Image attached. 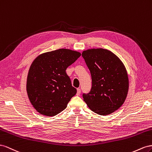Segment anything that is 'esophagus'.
I'll list each match as a JSON object with an SVG mask.
<instances>
[{
	"instance_id": "esophagus-1",
	"label": "esophagus",
	"mask_w": 152,
	"mask_h": 152,
	"mask_svg": "<svg viewBox=\"0 0 152 152\" xmlns=\"http://www.w3.org/2000/svg\"><path fill=\"white\" fill-rule=\"evenodd\" d=\"M81 94V90L80 88L77 89V95H80V94Z\"/></svg>"
}]
</instances>
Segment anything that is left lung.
<instances>
[{
	"label": "left lung",
	"instance_id": "left-lung-1",
	"mask_svg": "<svg viewBox=\"0 0 152 152\" xmlns=\"http://www.w3.org/2000/svg\"><path fill=\"white\" fill-rule=\"evenodd\" d=\"M92 76V88L83 94L90 109L100 115H107L122 106L127 97L129 77L124 64L113 52L102 48L83 51Z\"/></svg>",
	"mask_w": 152,
	"mask_h": 152
}]
</instances>
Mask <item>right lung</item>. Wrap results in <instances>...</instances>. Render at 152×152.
I'll use <instances>...</instances> for the list:
<instances>
[{
  "mask_svg": "<svg viewBox=\"0 0 152 152\" xmlns=\"http://www.w3.org/2000/svg\"><path fill=\"white\" fill-rule=\"evenodd\" d=\"M80 56V52L58 49L41 54L34 60L27 76V92L38 113L53 116L67 107L77 90L66 71Z\"/></svg>",
  "mask_w": 152,
  "mask_h": 152,
  "instance_id": "1",
  "label": "right lung"
}]
</instances>
